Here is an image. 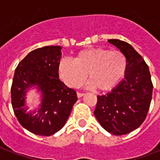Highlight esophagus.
<instances>
[{
  "instance_id": "34e87169",
  "label": "esophagus",
  "mask_w": 160,
  "mask_h": 160,
  "mask_svg": "<svg viewBox=\"0 0 160 160\" xmlns=\"http://www.w3.org/2000/svg\"><path fill=\"white\" fill-rule=\"evenodd\" d=\"M83 95H84V94H83V93H80V92L77 93L78 98H81V97H82Z\"/></svg>"
}]
</instances>
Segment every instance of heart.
I'll list each match as a JSON object with an SVG mask.
<instances>
[{"label":"heart","instance_id":"1","mask_svg":"<svg viewBox=\"0 0 160 160\" xmlns=\"http://www.w3.org/2000/svg\"><path fill=\"white\" fill-rule=\"evenodd\" d=\"M128 58L119 50L92 48L79 52L73 61L62 60L59 74L71 87H79L88 80L100 91L112 90L120 82L128 70Z\"/></svg>","mask_w":160,"mask_h":160}]
</instances>
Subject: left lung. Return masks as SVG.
<instances>
[{
    "label": "left lung",
    "instance_id": "left-lung-1",
    "mask_svg": "<svg viewBox=\"0 0 160 160\" xmlns=\"http://www.w3.org/2000/svg\"><path fill=\"white\" fill-rule=\"evenodd\" d=\"M128 58L125 78L105 95H98L94 114L106 131L115 135H126L144 122L152 98L149 68L144 59L128 42L110 39Z\"/></svg>",
    "mask_w": 160,
    "mask_h": 160
}]
</instances>
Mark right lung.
I'll use <instances>...</instances> for the list:
<instances>
[{
  "instance_id": "obj_1",
  "label": "right lung",
  "mask_w": 160,
  "mask_h": 160,
  "mask_svg": "<svg viewBox=\"0 0 160 160\" xmlns=\"http://www.w3.org/2000/svg\"><path fill=\"white\" fill-rule=\"evenodd\" d=\"M61 49L58 46L34 49L15 70L11 87L12 109L20 124L35 135L49 136L62 129L78 100L75 90L59 79ZM32 85H37L43 96L35 116L26 113L23 106L26 90Z\"/></svg>"
}]
</instances>
